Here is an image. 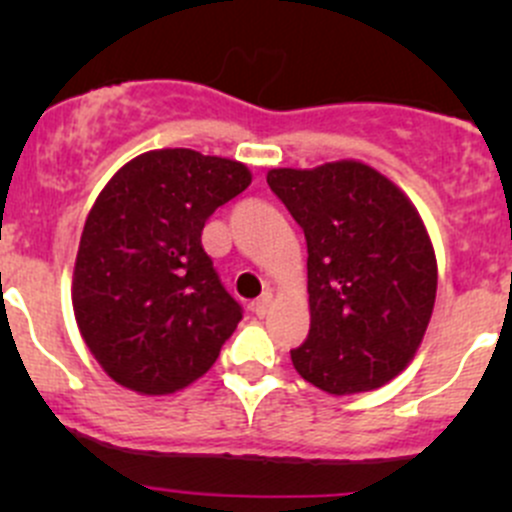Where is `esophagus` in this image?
I'll return each mask as SVG.
<instances>
[{"instance_id": "34e87169", "label": "esophagus", "mask_w": 512, "mask_h": 512, "mask_svg": "<svg viewBox=\"0 0 512 512\" xmlns=\"http://www.w3.org/2000/svg\"><path fill=\"white\" fill-rule=\"evenodd\" d=\"M270 307H272V294L270 292H265L260 299H257V302H252V312H255L257 317H265V314L270 312Z\"/></svg>"}]
</instances>
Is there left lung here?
Instances as JSON below:
<instances>
[{
	"label": "left lung",
	"mask_w": 512,
	"mask_h": 512,
	"mask_svg": "<svg viewBox=\"0 0 512 512\" xmlns=\"http://www.w3.org/2000/svg\"><path fill=\"white\" fill-rule=\"evenodd\" d=\"M267 185L307 240L309 334L289 352L294 369L327 394L379 389L414 359L436 302L421 215L359 160L275 168Z\"/></svg>",
	"instance_id": "1"
}]
</instances>
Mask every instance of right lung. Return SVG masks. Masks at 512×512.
<instances>
[{"label": "right lung", "mask_w": 512, "mask_h": 512, "mask_svg": "<svg viewBox=\"0 0 512 512\" xmlns=\"http://www.w3.org/2000/svg\"><path fill=\"white\" fill-rule=\"evenodd\" d=\"M250 180L237 160L163 148L133 158L101 190L81 232L71 302L113 381L173 394L215 364L242 307L200 235Z\"/></svg>", "instance_id": "obj_1"}]
</instances>
